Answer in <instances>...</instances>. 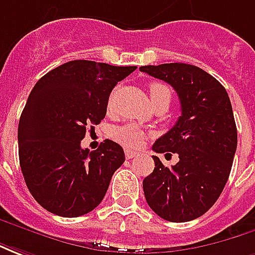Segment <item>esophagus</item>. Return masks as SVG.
Returning <instances> with one entry per match:
<instances>
[{"label":"esophagus","instance_id":"obj_1","mask_svg":"<svg viewBox=\"0 0 255 255\" xmlns=\"http://www.w3.org/2000/svg\"><path fill=\"white\" fill-rule=\"evenodd\" d=\"M125 155H126V158H128V159H131V158L137 156L138 152H136V151H130V149H125Z\"/></svg>","mask_w":255,"mask_h":255}]
</instances>
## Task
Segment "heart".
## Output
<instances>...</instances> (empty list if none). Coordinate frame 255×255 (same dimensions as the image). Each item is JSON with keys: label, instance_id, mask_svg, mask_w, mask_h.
Masks as SVG:
<instances>
[{"label": "heart", "instance_id": "b5f03b06", "mask_svg": "<svg viewBox=\"0 0 255 255\" xmlns=\"http://www.w3.org/2000/svg\"><path fill=\"white\" fill-rule=\"evenodd\" d=\"M115 95H117V89H114L111 92V95L108 97L107 107L108 110H111L114 107V100H115ZM149 96H151V102H163L170 103L171 92L170 88L166 84L162 82H153L149 85ZM111 136L117 142L122 144L126 148H140L142 145V142L147 137V133L142 130L140 126H137L134 124H126L122 126L115 128L111 131Z\"/></svg>", "mask_w": 255, "mask_h": 255}]
</instances>
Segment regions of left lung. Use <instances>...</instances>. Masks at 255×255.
Wrapping results in <instances>:
<instances>
[{
  "mask_svg": "<svg viewBox=\"0 0 255 255\" xmlns=\"http://www.w3.org/2000/svg\"><path fill=\"white\" fill-rule=\"evenodd\" d=\"M140 71L173 86L181 103V117L152 149L178 153L166 167L158 156L144 178L148 206L160 218L185 223L203 216L220 198L234 162L238 130L227 90L210 74L185 63L142 66Z\"/></svg>",
  "mask_w": 255,
  "mask_h": 255,
  "instance_id": "1",
  "label": "left lung"
}]
</instances>
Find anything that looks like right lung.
Returning <instances> with one entry per match:
<instances>
[{
    "mask_svg": "<svg viewBox=\"0 0 255 255\" xmlns=\"http://www.w3.org/2000/svg\"><path fill=\"white\" fill-rule=\"evenodd\" d=\"M136 66L73 60L32 88L17 129L19 160L34 199L61 217H79L102 203L124 148L106 140L93 152L81 147L88 126L107 113L111 90Z\"/></svg>",
    "mask_w": 255,
    "mask_h": 255,
    "instance_id": "add662e5",
    "label": "right lung"
}]
</instances>
